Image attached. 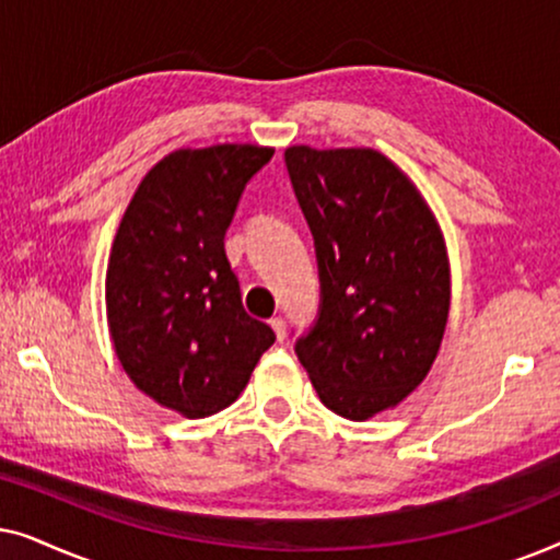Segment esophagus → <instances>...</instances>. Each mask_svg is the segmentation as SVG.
Returning a JSON list of instances; mask_svg holds the SVG:
<instances>
[{"label":"esophagus","mask_w":560,"mask_h":560,"mask_svg":"<svg viewBox=\"0 0 560 560\" xmlns=\"http://www.w3.org/2000/svg\"><path fill=\"white\" fill-rule=\"evenodd\" d=\"M270 326H272L275 336H278V341L285 339V320H282L280 316L278 318H270Z\"/></svg>","instance_id":"34e87169"}]
</instances>
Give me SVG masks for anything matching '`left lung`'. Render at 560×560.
<instances>
[{"label":"left lung","instance_id":"left-lung-1","mask_svg":"<svg viewBox=\"0 0 560 560\" xmlns=\"http://www.w3.org/2000/svg\"><path fill=\"white\" fill-rule=\"evenodd\" d=\"M316 240L320 311L295 341L320 402L370 420L428 377L451 308L446 242L416 183L372 148L285 150Z\"/></svg>","mask_w":560,"mask_h":560}]
</instances>
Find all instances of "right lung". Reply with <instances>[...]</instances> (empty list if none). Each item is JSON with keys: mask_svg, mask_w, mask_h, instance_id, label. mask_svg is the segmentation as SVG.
Listing matches in <instances>:
<instances>
[{"mask_svg": "<svg viewBox=\"0 0 560 560\" xmlns=\"http://www.w3.org/2000/svg\"><path fill=\"white\" fill-rule=\"evenodd\" d=\"M262 144L183 148L148 171L114 236L106 324L137 389L183 418L232 405L275 334L242 305L224 234Z\"/></svg>", "mask_w": 560, "mask_h": 560, "instance_id": "1", "label": "right lung"}]
</instances>
